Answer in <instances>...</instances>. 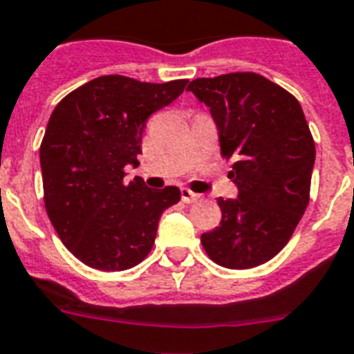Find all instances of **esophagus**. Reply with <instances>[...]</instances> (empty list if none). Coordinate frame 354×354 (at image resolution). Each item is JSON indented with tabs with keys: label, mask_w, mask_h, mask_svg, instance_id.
Instances as JSON below:
<instances>
[{
	"label": "esophagus",
	"mask_w": 354,
	"mask_h": 354,
	"mask_svg": "<svg viewBox=\"0 0 354 354\" xmlns=\"http://www.w3.org/2000/svg\"><path fill=\"white\" fill-rule=\"evenodd\" d=\"M180 197H183L184 203L189 204V203H195V201H198V198H201V195L195 194V192H192V189H188V188H183L180 189Z\"/></svg>",
	"instance_id": "1"
}]
</instances>
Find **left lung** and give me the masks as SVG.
Masks as SVG:
<instances>
[{
    "label": "left lung",
    "mask_w": 354,
    "mask_h": 354,
    "mask_svg": "<svg viewBox=\"0 0 354 354\" xmlns=\"http://www.w3.org/2000/svg\"><path fill=\"white\" fill-rule=\"evenodd\" d=\"M189 92L209 108L239 197L217 198L223 221L201 242L213 262L248 270L271 261L309 203L315 142L297 99L253 72L201 77Z\"/></svg>",
    "instance_id": "left-lung-1"
}]
</instances>
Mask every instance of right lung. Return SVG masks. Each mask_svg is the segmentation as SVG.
I'll use <instances>...</instances> for the list:
<instances>
[{
	"instance_id": "add662e5",
	"label": "right lung",
	"mask_w": 354,
	"mask_h": 354,
	"mask_svg": "<svg viewBox=\"0 0 354 354\" xmlns=\"http://www.w3.org/2000/svg\"><path fill=\"white\" fill-rule=\"evenodd\" d=\"M186 83L101 75L54 108L39 148L45 208L83 264L122 271L145 261L160 215L180 201L177 186L151 189L141 177L127 184L124 166L139 165L146 119L174 103Z\"/></svg>"
}]
</instances>
